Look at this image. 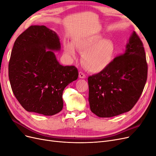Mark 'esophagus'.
Instances as JSON below:
<instances>
[{"label":"esophagus","mask_w":156,"mask_h":156,"mask_svg":"<svg viewBox=\"0 0 156 156\" xmlns=\"http://www.w3.org/2000/svg\"><path fill=\"white\" fill-rule=\"evenodd\" d=\"M79 78H81V79H84V78L86 77V75H85V74H84V73H83L82 72H79Z\"/></svg>","instance_id":"1"}]
</instances>
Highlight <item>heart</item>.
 Instances as JSON below:
<instances>
[{"label":"heart","mask_w":156,"mask_h":156,"mask_svg":"<svg viewBox=\"0 0 156 156\" xmlns=\"http://www.w3.org/2000/svg\"><path fill=\"white\" fill-rule=\"evenodd\" d=\"M73 45L82 53V62L88 71L99 73L105 70L115 57L116 47L111 40L103 39L100 35H93L75 40ZM66 55L71 58L75 56V51L71 44L64 47Z\"/></svg>","instance_id":"heart-1"}]
</instances>
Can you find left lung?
Returning <instances> with one entry per match:
<instances>
[{"label": "left lung", "instance_id": "left-lung-1", "mask_svg": "<svg viewBox=\"0 0 156 156\" xmlns=\"http://www.w3.org/2000/svg\"><path fill=\"white\" fill-rule=\"evenodd\" d=\"M147 75L143 44L134 31L124 53L113 59L105 70L88 77L91 111L101 118L129 111L141 96Z\"/></svg>", "mask_w": 156, "mask_h": 156}]
</instances>
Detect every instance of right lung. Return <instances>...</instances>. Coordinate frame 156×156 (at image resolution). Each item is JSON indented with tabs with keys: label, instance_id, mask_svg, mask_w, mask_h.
I'll return each mask as SVG.
<instances>
[{
	"label": "right lung",
	"instance_id": "add662e5",
	"mask_svg": "<svg viewBox=\"0 0 156 156\" xmlns=\"http://www.w3.org/2000/svg\"><path fill=\"white\" fill-rule=\"evenodd\" d=\"M60 49L58 35L44 25H32L16 39L8 75L14 96L26 111L45 116L62 111L64 90L79 73L73 66L59 64L53 51Z\"/></svg>",
	"mask_w": 156,
	"mask_h": 156
}]
</instances>
